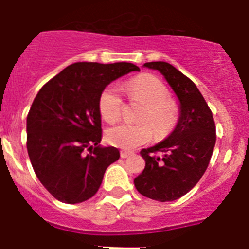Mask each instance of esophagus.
Masks as SVG:
<instances>
[{
    "mask_svg": "<svg viewBox=\"0 0 249 249\" xmlns=\"http://www.w3.org/2000/svg\"><path fill=\"white\" fill-rule=\"evenodd\" d=\"M131 156H133V153H132V152L121 151V157L122 158H128V157H131Z\"/></svg>",
    "mask_w": 249,
    "mask_h": 249,
    "instance_id": "34e87169",
    "label": "esophagus"
}]
</instances>
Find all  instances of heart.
<instances>
[{
  "mask_svg": "<svg viewBox=\"0 0 249 249\" xmlns=\"http://www.w3.org/2000/svg\"><path fill=\"white\" fill-rule=\"evenodd\" d=\"M126 92L132 100L143 105L138 120L141 123H120L106 131L109 144L122 149H133L156 137L162 138L172 131L177 122V106L168 100V89L163 82L152 74H141L126 83ZM122 98L116 87L109 86L102 91L98 109L106 122L113 123L120 118ZM154 129L152 130L151 128Z\"/></svg>",
  "mask_w": 249,
  "mask_h": 249,
  "instance_id": "b5f03b06",
  "label": "heart"
}]
</instances>
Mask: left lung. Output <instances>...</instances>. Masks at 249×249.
<instances>
[{
	"label": "left lung",
	"instance_id": "1",
	"mask_svg": "<svg viewBox=\"0 0 249 249\" xmlns=\"http://www.w3.org/2000/svg\"><path fill=\"white\" fill-rule=\"evenodd\" d=\"M143 66L164 77L179 103V116L166 140L141 151L146 167L133 182L144 197L176 201L190 192L206 172L215 144L214 121L197 86L177 68L162 61Z\"/></svg>",
	"mask_w": 249,
	"mask_h": 249
}]
</instances>
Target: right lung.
Instances as JSON below:
<instances>
[{"instance_id":"1","label":"right lung","mask_w":249,"mask_h":249,"mask_svg":"<svg viewBox=\"0 0 249 249\" xmlns=\"http://www.w3.org/2000/svg\"><path fill=\"white\" fill-rule=\"evenodd\" d=\"M133 71L140 68L128 62H76L37 93L27 116V151L37 178L58 201L91 198L120 158L116 147L100 144L98 100L112 81Z\"/></svg>"}]
</instances>
